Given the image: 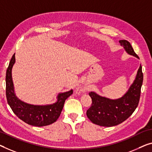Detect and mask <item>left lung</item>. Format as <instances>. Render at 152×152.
Wrapping results in <instances>:
<instances>
[{"mask_svg": "<svg viewBox=\"0 0 152 152\" xmlns=\"http://www.w3.org/2000/svg\"><path fill=\"white\" fill-rule=\"evenodd\" d=\"M119 43L128 54L139 58L128 41L120 40ZM142 81L143 74L140 65L134 82L122 98L113 100L94 92L89 93L92 103L87 110L88 118L94 124L101 126L111 127L122 123L134 113L139 104Z\"/></svg>", "mask_w": 152, "mask_h": 152, "instance_id": "left-lung-1", "label": "left lung"}]
</instances>
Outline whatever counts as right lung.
I'll use <instances>...</instances> for the list:
<instances>
[{"mask_svg":"<svg viewBox=\"0 0 152 152\" xmlns=\"http://www.w3.org/2000/svg\"><path fill=\"white\" fill-rule=\"evenodd\" d=\"M15 61L13 54L6 72V97L9 105L18 117L29 125L41 127L53 124L60 116L65 99L73 94V91L60 94L58 101L51 105L35 106L20 101L14 94L11 77V69Z\"/></svg>","mask_w":152,"mask_h":152,"instance_id":"1","label":"right lung"}]
</instances>
